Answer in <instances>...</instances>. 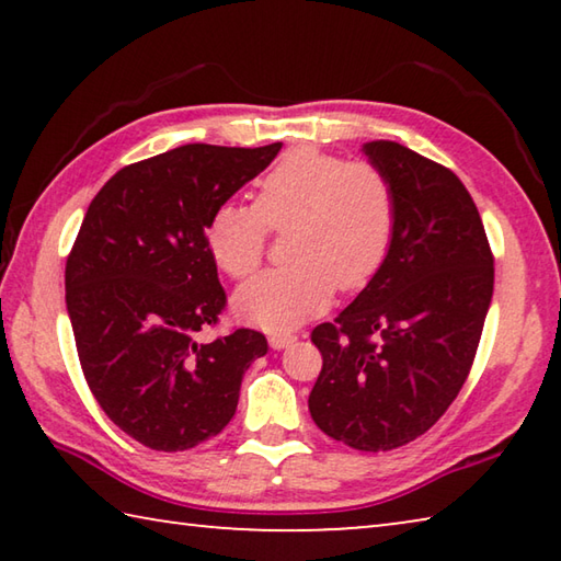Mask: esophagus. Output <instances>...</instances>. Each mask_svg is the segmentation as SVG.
I'll list each match as a JSON object with an SVG mask.
<instances>
[{
  "mask_svg": "<svg viewBox=\"0 0 561 561\" xmlns=\"http://www.w3.org/2000/svg\"><path fill=\"white\" fill-rule=\"evenodd\" d=\"M294 341H297V336L289 334V331H279V334H270V346H272L274 351L287 348V346L294 344Z\"/></svg>",
  "mask_w": 561,
  "mask_h": 561,
  "instance_id": "obj_1",
  "label": "esophagus"
}]
</instances>
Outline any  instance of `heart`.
<instances>
[{"instance_id":"1","label":"heart","mask_w":561,"mask_h":561,"mask_svg":"<svg viewBox=\"0 0 561 561\" xmlns=\"http://www.w3.org/2000/svg\"><path fill=\"white\" fill-rule=\"evenodd\" d=\"M287 225L291 264L262 272L232 301L242 321L270 331L299 327L329 307L336 287L354 291L376 277L393 237V187L374 165L299 148L260 180L254 207H217L207 247L230 277L242 279L260 267L267 227Z\"/></svg>"}]
</instances>
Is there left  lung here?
<instances>
[{
  "instance_id": "left-lung-1",
  "label": "left lung",
  "mask_w": 561,
  "mask_h": 561,
  "mask_svg": "<svg viewBox=\"0 0 561 561\" xmlns=\"http://www.w3.org/2000/svg\"><path fill=\"white\" fill-rule=\"evenodd\" d=\"M360 153L393 187V237L376 277L311 331L324 366L309 413L334 440L378 453L423 435L460 393L495 270L458 175L393 140H371Z\"/></svg>"
}]
</instances>
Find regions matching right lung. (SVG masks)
Listing matches in <instances>:
<instances>
[{"label": "right lung", "instance_id": "right-lung-1", "mask_svg": "<svg viewBox=\"0 0 561 561\" xmlns=\"http://www.w3.org/2000/svg\"><path fill=\"white\" fill-rule=\"evenodd\" d=\"M282 144H187L118 170L99 190L66 262V309L91 393L153 450L220 433L242 376L267 354L260 331L197 341L225 307L207 222L257 178Z\"/></svg>", "mask_w": 561, "mask_h": 561}]
</instances>
